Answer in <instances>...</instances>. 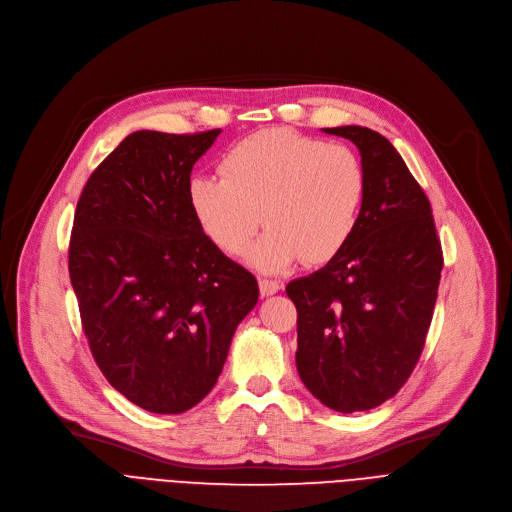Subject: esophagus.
Masks as SVG:
<instances>
[{
	"label": "esophagus",
	"mask_w": 512,
	"mask_h": 512,
	"mask_svg": "<svg viewBox=\"0 0 512 512\" xmlns=\"http://www.w3.org/2000/svg\"><path fill=\"white\" fill-rule=\"evenodd\" d=\"M280 290H282V284H277V282H273V280H261V282H259V292H261L263 298L273 296V294H277Z\"/></svg>",
	"instance_id": "34e87169"
}]
</instances>
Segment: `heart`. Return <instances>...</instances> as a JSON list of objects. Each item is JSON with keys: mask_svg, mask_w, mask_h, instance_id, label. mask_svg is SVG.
Returning <instances> with one entry per match:
<instances>
[{"mask_svg": "<svg viewBox=\"0 0 512 512\" xmlns=\"http://www.w3.org/2000/svg\"><path fill=\"white\" fill-rule=\"evenodd\" d=\"M220 177L196 175L188 198L206 237L226 255L249 253L265 273L329 263L351 241L365 198V169L347 145L290 128L247 136L220 161Z\"/></svg>", "mask_w": 512, "mask_h": 512, "instance_id": "obj_1", "label": "heart"}]
</instances>
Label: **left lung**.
I'll list each match as a JSON object with an SVG mask.
<instances>
[{
	"mask_svg": "<svg viewBox=\"0 0 512 512\" xmlns=\"http://www.w3.org/2000/svg\"><path fill=\"white\" fill-rule=\"evenodd\" d=\"M359 149L365 198L347 247L288 284L298 310L296 367L310 394L337 412L376 408L423 353L443 269L429 198L386 136L322 128Z\"/></svg>",
	"mask_w": 512,
	"mask_h": 512,
	"instance_id": "obj_1",
	"label": "left lung"
}]
</instances>
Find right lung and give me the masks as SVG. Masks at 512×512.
Here are the masks:
<instances>
[{
    "mask_svg": "<svg viewBox=\"0 0 512 512\" xmlns=\"http://www.w3.org/2000/svg\"><path fill=\"white\" fill-rule=\"evenodd\" d=\"M220 132L128 134L75 210L69 275L91 355L122 396L155 414L208 396L259 300L253 273L206 237L188 198L194 163Z\"/></svg>",
    "mask_w": 512,
    "mask_h": 512,
    "instance_id": "right-lung-1",
    "label": "right lung"
}]
</instances>
